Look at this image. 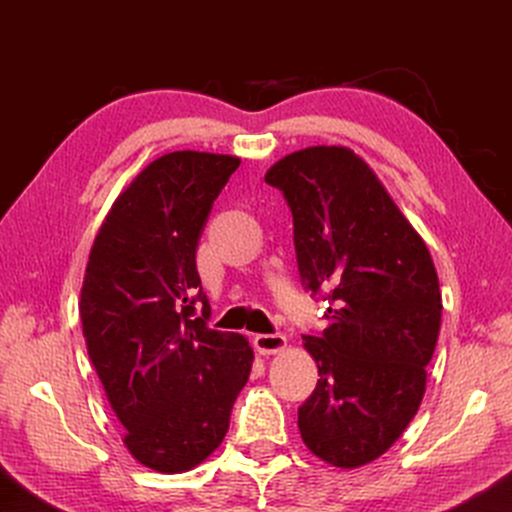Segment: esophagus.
Segmentation results:
<instances>
[{
	"instance_id": "esophagus-1",
	"label": "esophagus",
	"mask_w": 512,
	"mask_h": 512,
	"mask_svg": "<svg viewBox=\"0 0 512 512\" xmlns=\"http://www.w3.org/2000/svg\"><path fill=\"white\" fill-rule=\"evenodd\" d=\"M255 350L259 354H264V357H271V354L282 352L287 348V336L282 334H257L253 339Z\"/></svg>"
}]
</instances>
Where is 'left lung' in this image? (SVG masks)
<instances>
[{
  "instance_id": "obj_1",
  "label": "left lung",
  "mask_w": 512,
  "mask_h": 512,
  "mask_svg": "<svg viewBox=\"0 0 512 512\" xmlns=\"http://www.w3.org/2000/svg\"><path fill=\"white\" fill-rule=\"evenodd\" d=\"M293 214L305 287L327 327L302 336L318 384L298 409L320 461L354 470L393 447L420 409L443 298L436 266L377 173L348 146H309L266 171Z\"/></svg>"
}]
</instances>
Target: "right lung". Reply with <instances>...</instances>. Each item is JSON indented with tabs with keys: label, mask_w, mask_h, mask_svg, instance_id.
<instances>
[{
	"label": "right lung",
	"mask_w": 512,
	"mask_h": 512,
	"mask_svg": "<svg viewBox=\"0 0 512 512\" xmlns=\"http://www.w3.org/2000/svg\"><path fill=\"white\" fill-rule=\"evenodd\" d=\"M239 162L201 151L153 160L112 203L85 266L90 361L126 449L160 474L194 470L223 443L253 368L246 336L207 327L196 271L212 203Z\"/></svg>",
	"instance_id": "add662e5"
}]
</instances>
